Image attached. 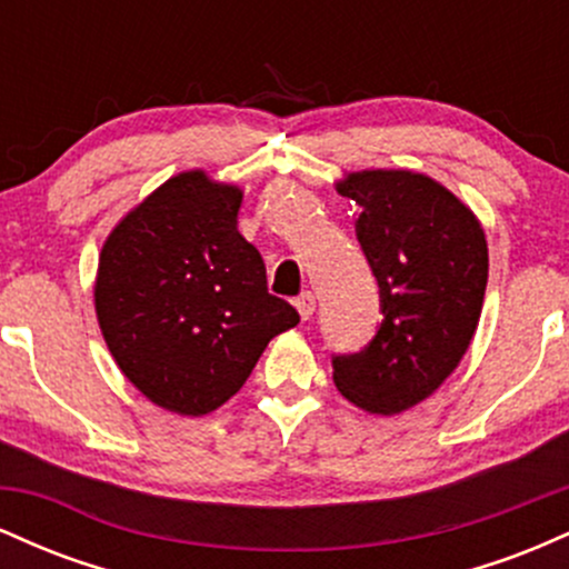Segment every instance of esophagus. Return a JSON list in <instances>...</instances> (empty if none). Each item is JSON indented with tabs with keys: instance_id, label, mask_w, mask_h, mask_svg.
I'll return each instance as SVG.
<instances>
[{
	"instance_id": "esophagus-1",
	"label": "esophagus",
	"mask_w": 569,
	"mask_h": 569,
	"mask_svg": "<svg viewBox=\"0 0 569 569\" xmlns=\"http://www.w3.org/2000/svg\"><path fill=\"white\" fill-rule=\"evenodd\" d=\"M293 305H297V310H299V316H302V321H307V318H310L312 312H316V293L302 291L297 299H293Z\"/></svg>"
}]
</instances>
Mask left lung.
Wrapping results in <instances>:
<instances>
[{
  "label": "left lung",
  "mask_w": 569,
  "mask_h": 569,
  "mask_svg": "<svg viewBox=\"0 0 569 569\" xmlns=\"http://www.w3.org/2000/svg\"><path fill=\"white\" fill-rule=\"evenodd\" d=\"M337 189L361 206L356 238L382 323L358 352L331 356L335 385L371 415H398L433 393L471 345L489 272L485 230L422 173H350Z\"/></svg>",
  "instance_id": "1"
}]
</instances>
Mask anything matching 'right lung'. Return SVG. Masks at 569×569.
Returning a JSON list of instances; mask_svg holds the SVG:
<instances>
[{
  "mask_svg": "<svg viewBox=\"0 0 569 569\" xmlns=\"http://www.w3.org/2000/svg\"><path fill=\"white\" fill-rule=\"evenodd\" d=\"M240 200L202 171L173 176L114 227L98 262L96 312L117 367L179 415L221 407L299 323L238 232Z\"/></svg>",
  "mask_w": 569,
  "mask_h": 569,
  "instance_id": "add662e5",
  "label": "right lung"
}]
</instances>
